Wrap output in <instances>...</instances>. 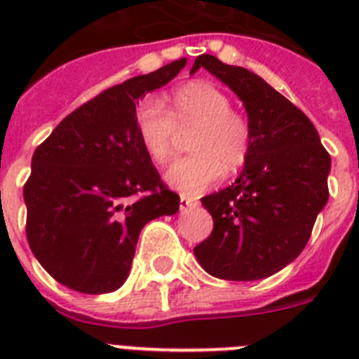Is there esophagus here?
<instances>
[{
	"label": "esophagus",
	"instance_id": "obj_1",
	"mask_svg": "<svg viewBox=\"0 0 359 359\" xmlns=\"http://www.w3.org/2000/svg\"><path fill=\"white\" fill-rule=\"evenodd\" d=\"M198 205L199 201L194 198H189V196H182V198H180V208H182V212L190 210V208H196Z\"/></svg>",
	"mask_w": 359,
	"mask_h": 359
}]
</instances>
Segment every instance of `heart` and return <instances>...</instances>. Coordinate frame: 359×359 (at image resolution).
Here are the masks:
<instances>
[{
  "mask_svg": "<svg viewBox=\"0 0 359 359\" xmlns=\"http://www.w3.org/2000/svg\"><path fill=\"white\" fill-rule=\"evenodd\" d=\"M217 86L205 81L180 86L165 98V109L147 100L136 111V133L145 154L163 165L172 156L174 135L194 129L190 156L176 160L165 180L183 194L196 196L217 183L223 172L243 169L253 147V126Z\"/></svg>",
  "mask_w": 359,
  "mask_h": 359,
  "instance_id": "1",
  "label": "heart"
}]
</instances>
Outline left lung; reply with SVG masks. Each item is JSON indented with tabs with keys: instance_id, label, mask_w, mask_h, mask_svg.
<instances>
[{
	"instance_id": "1",
	"label": "left lung",
	"mask_w": 359,
	"mask_h": 359,
	"mask_svg": "<svg viewBox=\"0 0 359 359\" xmlns=\"http://www.w3.org/2000/svg\"><path fill=\"white\" fill-rule=\"evenodd\" d=\"M205 68L244 102L253 147L236 183L201 198L214 230L194 248L205 271L224 280L277 273L306 248L329 199L331 156L311 120L257 73L199 55Z\"/></svg>"
}]
</instances>
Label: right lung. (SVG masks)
Instances as JSON below:
<instances>
[{
	"label": "right lung",
	"mask_w": 359,
	"mask_h": 359,
	"mask_svg": "<svg viewBox=\"0 0 359 359\" xmlns=\"http://www.w3.org/2000/svg\"><path fill=\"white\" fill-rule=\"evenodd\" d=\"M187 59L138 75L69 113L36 149L23 187L27 239L57 282L109 293L131 269L142 228L180 208L136 133V104L185 68Z\"/></svg>",
	"instance_id": "add662e5"
}]
</instances>
